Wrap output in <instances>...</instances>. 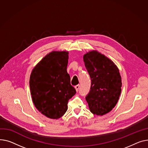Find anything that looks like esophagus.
I'll return each mask as SVG.
<instances>
[{
  "label": "esophagus",
  "mask_w": 148,
  "mask_h": 148,
  "mask_svg": "<svg viewBox=\"0 0 148 148\" xmlns=\"http://www.w3.org/2000/svg\"><path fill=\"white\" fill-rule=\"evenodd\" d=\"M79 87H80V85H76L75 86V88L76 91H78V90H79Z\"/></svg>",
  "instance_id": "1"
}]
</instances>
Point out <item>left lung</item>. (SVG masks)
<instances>
[{"label":"left lung","instance_id":"8db88e82","mask_svg":"<svg viewBox=\"0 0 148 148\" xmlns=\"http://www.w3.org/2000/svg\"><path fill=\"white\" fill-rule=\"evenodd\" d=\"M83 58L91 80L85 99L92 114L103 116L110 112L119 100L122 86L119 69L111 60L96 50L86 53Z\"/></svg>","mask_w":148,"mask_h":148}]
</instances>
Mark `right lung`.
<instances>
[{
  "label": "right lung",
  "instance_id": "1",
  "mask_svg": "<svg viewBox=\"0 0 148 148\" xmlns=\"http://www.w3.org/2000/svg\"><path fill=\"white\" fill-rule=\"evenodd\" d=\"M68 51H53L35 66L30 76L32 101L47 118L57 119L67 110V103L76 94L67 72Z\"/></svg>",
  "mask_w": 148,
  "mask_h": 148
}]
</instances>
